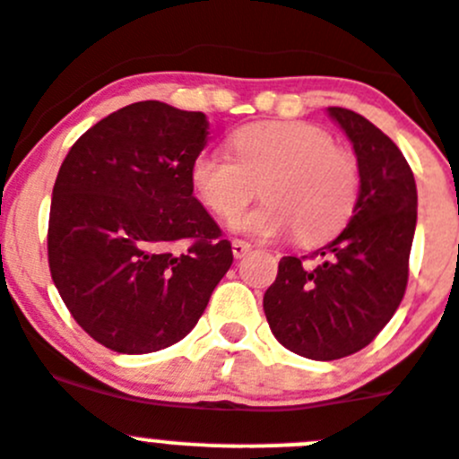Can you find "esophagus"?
<instances>
[{
    "instance_id": "esophagus-1",
    "label": "esophagus",
    "mask_w": 459,
    "mask_h": 459,
    "mask_svg": "<svg viewBox=\"0 0 459 459\" xmlns=\"http://www.w3.org/2000/svg\"><path fill=\"white\" fill-rule=\"evenodd\" d=\"M230 247H233L235 258H242V255H247L251 251V245L249 242H245V239H233V242H230Z\"/></svg>"
}]
</instances>
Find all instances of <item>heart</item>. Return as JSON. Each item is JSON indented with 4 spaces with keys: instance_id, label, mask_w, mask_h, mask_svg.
<instances>
[{
    "instance_id": "1",
    "label": "heart",
    "mask_w": 459,
    "mask_h": 459,
    "mask_svg": "<svg viewBox=\"0 0 459 459\" xmlns=\"http://www.w3.org/2000/svg\"><path fill=\"white\" fill-rule=\"evenodd\" d=\"M233 155L205 148L194 158L189 180L201 204L230 217L254 196L265 204L233 217L230 229L274 239L295 230L317 245L348 224L357 208L359 164L320 126L301 121L254 123L230 137Z\"/></svg>"
}]
</instances>
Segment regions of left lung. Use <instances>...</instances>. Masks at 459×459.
<instances>
[{"label":"left lung","mask_w":459,"mask_h":459,"mask_svg":"<svg viewBox=\"0 0 459 459\" xmlns=\"http://www.w3.org/2000/svg\"><path fill=\"white\" fill-rule=\"evenodd\" d=\"M327 114L357 155V208L341 235L316 251L317 265L283 255L263 297L276 341L316 361L359 352L394 317L410 276L419 204L410 164L379 127L342 107Z\"/></svg>","instance_id":"left-lung-1"}]
</instances>
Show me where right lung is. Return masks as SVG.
<instances>
[{"mask_svg": "<svg viewBox=\"0 0 459 459\" xmlns=\"http://www.w3.org/2000/svg\"><path fill=\"white\" fill-rule=\"evenodd\" d=\"M208 127L201 111L134 102L86 130L61 164L49 272L70 316L114 352L187 336L233 263L189 180Z\"/></svg>", "mask_w": 459, "mask_h": 459, "instance_id": "1", "label": "right lung"}]
</instances>
